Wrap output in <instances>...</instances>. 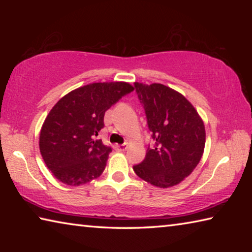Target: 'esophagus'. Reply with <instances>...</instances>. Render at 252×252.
<instances>
[{"mask_svg":"<svg viewBox=\"0 0 252 252\" xmlns=\"http://www.w3.org/2000/svg\"><path fill=\"white\" fill-rule=\"evenodd\" d=\"M114 149H116V150L119 151V152L126 151V144H116V146H114Z\"/></svg>","mask_w":252,"mask_h":252,"instance_id":"obj_1","label":"esophagus"}]
</instances>
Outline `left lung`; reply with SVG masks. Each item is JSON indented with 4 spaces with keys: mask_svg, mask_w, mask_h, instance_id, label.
I'll return each instance as SVG.
<instances>
[{
    "mask_svg": "<svg viewBox=\"0 0 252 252\" xmlns=\"http://www.w3.org/2000/svg\"><path fill=\"white\" fill-rule=\"evenodd\" d=\"M155 146L133 167L136 176L158 188L177 186L201 160L206 129L194 106L181 93L160 83L135 82Z\"/></svg>",
    "mask_w": 252,
    "mask_h": 252,
    "instance_id": "left-lung-1",
    "label": "left lung"
}]
</instances>
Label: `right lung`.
<instances>
[{"label": "right lung", "mask_w": 252, "mask_h": 252, "mask_svg": "<svg viewBox=\"0 0 252 252\" xmlns=\"http://www.w3.org/2000/svg\"><path fill=\"white\" fill-rule=\"evenodd\" d=\"M134 90L126 82H97L61 97L45 118L40 132V152L53 176L76 187L101 176L110 147L95 139L104 126V113Z\"/></svg>", "instance_id": "add662e5"}]
</instances>
